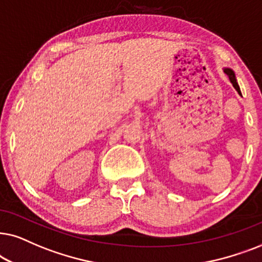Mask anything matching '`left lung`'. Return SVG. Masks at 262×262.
I'll use <instances>...</instances> for the list:
<instances>
[{"instance_id":"8db88e82","label":"left lung","mask_w":262,"mask_h":262,"mask_svg":"<svg viewBox=\"0 0 262 262\" xmlns=\"http://www.w3.org/2000/svg\"><path fill=\"white\" fill-rule=\"evenodd\" d=\"M224 73H225L226 75L229 76L230 81H231L232 86L235 87L237 92H238V95H241V90H239V86H238V83H237V81H236V76H235V73H233V72L231 71V69H229V68H225V69H224ZM241 96H242V95H241Z\"/></svg>"}]
</instances>
